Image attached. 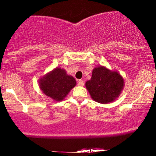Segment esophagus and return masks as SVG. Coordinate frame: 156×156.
<instances>
[{"label":"esophagus","instance_id":"34e87169","mask_svg":"<svg viewBox=\"0 0 156 156\" xmlns=\"http://www.w3.org/2000/svg\"><path fill=\"white\" fill-rule=\"evenodd\" d=\"M78 86H80V87H83V86L84 85V81L83 80H79L78 81Z\"/></svg>","mask_w":156,"mask_h":156}]
</instances>
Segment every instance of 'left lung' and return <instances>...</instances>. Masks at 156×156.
Segmentation results:
<instances>
[{
	"mask_svg": "<svg viewBox=\"0 0 156 156\" xmlns=\"http://www.w3.org/2000/svg\"><path fill=\"white\" fill-rule=\"evenodd\" d=\"M124 87V80L117 71L100 66L92 70L90 80L86 82V88L98 103L106 104L115 101Z\"/></svg>",
	"mask_w": 156,
	"mask_h": 156,
	"instance_id": "1",
	"label": "left lung"
}]
</instances>
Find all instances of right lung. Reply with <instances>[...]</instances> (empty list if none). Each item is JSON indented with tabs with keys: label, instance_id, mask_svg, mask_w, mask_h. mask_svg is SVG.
<instances>
[{
	"label": "right lung",
	"instance_id": "add662e5",
	"mask_svg": "<svg viewBox=\"0 0 156 156\" xmlns=\"http://www.w3.org/2000/svg\"><path fill=\"white\" fill-rule=\"evenodd\" d=\"M39 88L55 101H62L75 86L76 80L64 69L56 67L39 80Z\"/></svg>",
	"mask_w": 156,
	"mask_h": 156
}]
</instances>
